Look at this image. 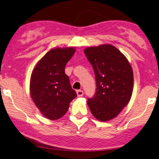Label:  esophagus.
<instances>
[{
	"label": "esophagus",
	"mask_w": 159,
	"mask_h": 159,
	"mask_svg": "<svg viewBox=\"0 0 159 159\" xmlns=\"http://www.w3.org/2000/svg\"><path fill=\"white\" fill-rule=\"evenodd\" d=\"M77 97H83V95H84V92H83L82 90H77Z\"/></svg>",
	"instance_id": "1"
}]
</instances>
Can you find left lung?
<instances>
[{
  "mask_svg": "<svg viewBox=\"0 0 159 159\" xmlns=\"http://www.w3.org/2000/svg\"><path fill=\"white\" fill-rule=\"evenodd\" d=\"M95 73L97 89L87 104L100 121L116 118L130 100L133 71L126 57L115 46L103 44L84 49Z\"/></svg>",
  "mask_w": 159,
  "mask_h": 159,
  "instance_id": "1",
  "label": "left lung"
}]
</instances>
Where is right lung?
<instances>
[{
	"label": "right lung",
	"mask_w": 159,
	"mask_h": 159,
	"mask_svg": "<svg viewBox=\"0 0 159 159\" xmlns=\"http://www.w3.org/2000/svg\"><path fill=\"white\" fill-rule=\"evenodd\" d=\"M75 49L56 48L46 53L31 75L30 94L41 113L50 120H58L66 113L70 103L77 97L72 89L65 67Z\"/></svg>",
	"instance_id": "1"
}]
</instances>
